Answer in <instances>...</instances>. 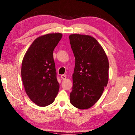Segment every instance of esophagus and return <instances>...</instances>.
<instances>
[{
  "instance_id": "esophagus-1",
  "label": "esophagus",
  "mask_w": 135,
  "mask_h": 135,
  "mask_svg": "<svg viewBox=\"0 0 135 135\" xmlns=\"http://www.w3.org/2000/svg\"><path fill=\"white\" fill-rule=\"evenodd\" d=\"M61 78H62V80H65L66 79V75H61Z\"/></svg>"
}]
</instances>
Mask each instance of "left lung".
Listing matches in <instances>:
<instances>
[{"label":"left lung","mask_w":135,"mask_h":135,"mask_svg":"<svg viewBox=\"0 0 135 135\" xmlns=\"http://www.w3.org/2000/svg\"><path fill=\"white\" fill-rule=\"evenodd\" d=\"M69 38L75 59L70 103L77 109H87L96 103L108 83V58L93 36L75 33Z\"/></svg>","instance_id":"left-lung-1"}]
</instances>
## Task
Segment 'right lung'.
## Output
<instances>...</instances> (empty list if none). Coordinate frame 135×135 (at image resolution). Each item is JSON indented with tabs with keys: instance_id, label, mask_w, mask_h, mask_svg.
Instances as JSON below:
<instances>
[{
	"instance_id": "add662e5",
	"label": "right lung",
	"mask_w": 135,
	"mask_h": 135,
	"mask_svg": "<svg viewBox=\"0 0 135 135\" xmlns=\"http://www.w3.org/2000/svg\"><path fill=\"white\" fill-rule=\"evenodd\" d=\"M62 36L61 33L39 36L23 57L21 67L23 86L29 99L38 106L52 103L59 91L53 51Z\"/></svg>"
}]
</instances>
